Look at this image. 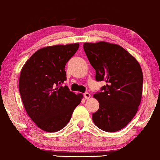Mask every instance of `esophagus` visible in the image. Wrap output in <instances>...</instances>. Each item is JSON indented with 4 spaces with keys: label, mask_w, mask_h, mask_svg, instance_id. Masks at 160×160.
<instances>
[{
    "label": "esophagus",
    "mask_w": 160,
    "mask_h": 160,
    "mask_svg": "<svg viewBox=\"0 0 160 160\" xmlns=\"http://www.w3.org/2000/svg\"><path fill=\"white\" fill-rule=\"evenodd\" d=\"M84 97L85 99H89V98H90V94H89V92H85L84 94Z\"/></svg>",
    "instance_id": "obj_1"
}]
</instances>
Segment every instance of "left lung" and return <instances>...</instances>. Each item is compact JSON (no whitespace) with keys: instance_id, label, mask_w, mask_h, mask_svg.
Instances as JSON below:
<instances>
[{"instance_id":"8db88e82","label":"left lung","mask_w":160,"mask_h":160,"mask_svg":"<svg viewBox=\"0 0 160 160\" xmlns=\"http://www.w3.org/2000/svg\"><path fill=\"white\" fill-rule=\"evenodd\" d=\"M83 47L95 70V79L106 82L94 95L99 109L92 113V120L102 130L117 132L132 119L141 103L143 82L141 65L119 45L100 41L84 43Z\"/></svg>"}]
</instances>
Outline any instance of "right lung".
<instances>
[{
  "mask_svg": "<svg viewBox=\"0 0 160 160\" xmlns=\"http://www.w3.org/2000/svg\"><path fill=\"white\" fill-rule=\"evenodd\" d=\"M78 43L54 45L36 51L21 70L19 89L26 112L37 126L54 132L64 128L83 95L67 86L65 66L77 51Z\"/></svg>",
  "mask_w": 160,
  "mask_h": 160,
  "instance_id": "obj_1",
  "label": "right lung"
}]
</instances>
